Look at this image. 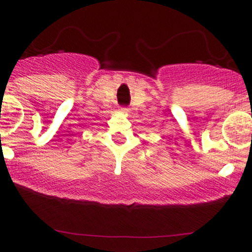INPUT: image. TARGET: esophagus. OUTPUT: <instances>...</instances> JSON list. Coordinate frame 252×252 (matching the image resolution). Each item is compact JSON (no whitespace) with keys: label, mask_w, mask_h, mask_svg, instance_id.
<instances>
[{"label":"esophagus","mask_w":252,"mask_h":252,"mask_svg":"<svg viewBox=\"0 0 252 252\" xmlns=\"http://www.w3.org/2000/svg\"><path fill=\"white\" fill-rule=\"evenodd\" d=\"M121 110H122V113H124V114H129V113H130V110H129L128 107H122Z\"/></svg>","instance_id":"esophagus-1"}]
</instances>
